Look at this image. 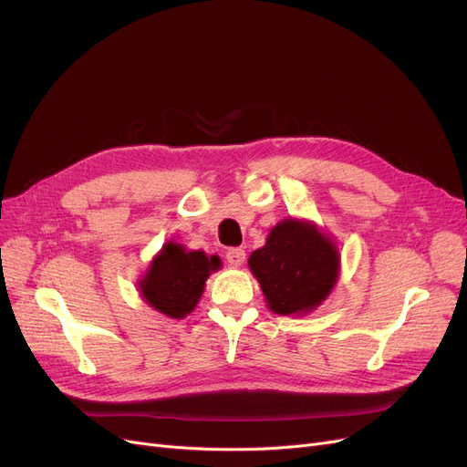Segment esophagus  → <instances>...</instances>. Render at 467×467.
<instances>
[{"label": "esophagus", "mask_w": 467, "mask_h": 467, "mask_svg": "<svg viewBox=\"0 0 467 467\" xmlns=\"http://www.w3.org/2000/svg\"><path fill=\"white\" fill-rule=\"evenodd\" d=\"M224 257H227V262L231 265L238 267V265H243L244 257H246V252H244V248H229L227 254H224Z\"/></svg>", "instance_id": "esophagus-1"}]
</instances>
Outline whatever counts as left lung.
I'll return each mask as SVG.
<instances>
[{
    "mask_svg": "<svg viewBox=\"0 0 467 467\" xmlns=\"http://www.w3.org/2000/svg\"><path fill=\"white\" fill-rule=\"evenodd\" d=\"M248 264L279 316L317 307L338 277V254L331 240L314 224L295 219L279 223Z\"/></svg>",
    "mask_w": 467,
    "mask_h": 467,
    "instance_id": "left-lung-1",
    "label": "left lung"
}]
</instances>
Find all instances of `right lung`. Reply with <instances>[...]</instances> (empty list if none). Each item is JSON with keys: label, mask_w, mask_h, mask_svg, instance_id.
Here are the masks:
<instances>
[{"label": "right lung", "mask_w": 467, "mask_h": 467, "mask_svg": "<svg viewBox=\"0 0 467 467\" xmlns=\"http://www.w3.org/2000/svg\"><path fill=\"white\" fill-rule=\"evenodd\" d=\"M219 257L203 252H186L179 244H165L151 262L140 283L142 296L158 312L181 319L196 307L210 271L219 267Z\"/></svg>", "instance_id": "right-lung-1"}]
</instances>
